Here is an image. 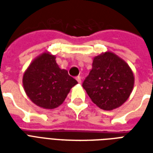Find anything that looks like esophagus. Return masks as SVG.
<instances>
[{"label":"esophagus","mask_w":153,"mask_h":153,"mask_svg":"<svg viewBox=\"0 0 153 153\" xmlns=\"http://www.w3.org/2000/svg\"><path fill=\"white\" fill-rule=\"evenodd\" d=\"M76 80L78 81V83H81V82H82V80H81V77H80V76H77L76 77Z\"/></svg>","instance_id":"obj_1"}]
</instances>
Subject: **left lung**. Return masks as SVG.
I'll use <instances>...</instances> for the list:
<instances>
[{
    "label": "left lung",
    "instance_id": "left-lung-1",
    "mask_svg": "<svg viewBox=\"0 0 153 153\" xmlns=\"http://www.w3.org/2000/svg\"><path fill=\"white\" fill-rule=\"evenodd\" d=\"M134 84V74L128 64L107 51L94 57L83 87L93 103L101 109L111 111L126 102Z\"/></svg>",
    "mask_w": 153,
    "mask_h": 153
}]
</instances>
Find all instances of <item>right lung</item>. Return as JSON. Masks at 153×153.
<instances>
[{"mask_svg": "<svg viewBox=\"0 0 153 153\" xmlns=\"http://www.w3.org/2000/svg\"><path fill=\"white\" fill-rule=\"evenodd\" d=\"M78 82L61 70L56 56L44 52L32 61L23 76L27 96L37 106L54 109L61 105L72 87Z\"/></svg>", "mask_w": 153, "mask_h": 153, "instance_id": "add662e5", "label": "right lung"}]
</instances>
